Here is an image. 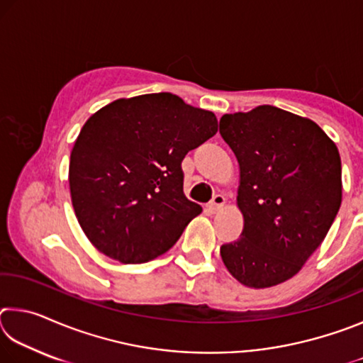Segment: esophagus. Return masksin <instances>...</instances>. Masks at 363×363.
<instances>
[{
    "instance_id": "esophagus-1",
    "label": "esophagus",
    "mask_w": 363,
    "mask_h": 363,
    "mask_svg": "<svg viewBox=\"0 0 363 363\" xmlns=\"http://www.w3.org/2000/svg\"><path fill=\"white\" fill-rule=\"evenodd\" d=\"M224 203H225V196L224 195H220V194L214 195L213 200L210 201V203H208V211L216 213V211L220 210V208L224 206Z\"/></svg>"
}]
</instances>
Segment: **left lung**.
<instances>
[{
  "mask_svg": "<svg viewBox=\"0 0 363 363\" xmlns=\"http://www.w3.org/2000/svg\"><path fill=\"white\" fill-rule=\"evenodd\" d=\"M219 133L240 167L245 219L220 257L243 285H279L320 247L340 211V152L314 121L272 106L224 115Z\"/></svg>",
  "mask_w": 363,
  "mask_h": 363,
  "instance_id": "1",
  "label": "left lung"
}]
</instances>
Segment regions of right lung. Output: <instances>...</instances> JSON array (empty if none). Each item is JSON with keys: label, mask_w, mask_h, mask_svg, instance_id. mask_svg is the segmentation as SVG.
I'll list each match as a JSON object with an SVG mask.
<instances>
[{"label": "right lung", "mask_w": 363, "mask_h": 363, "mask_svg": "<svg viewBox=\"0 0 363 363\" xmlns=\"http://www.w3.org/2000/svg\"><path fill=\"white\" fill-rule=\"evenodd\" d=\"M218 131L213 112L169 93L118 99L84 123L70 155L73 210L112 259L167 253L201 206L184 195L181 163Z\"/></svg>", "instance_id": "add662e5"}]
</instances>
